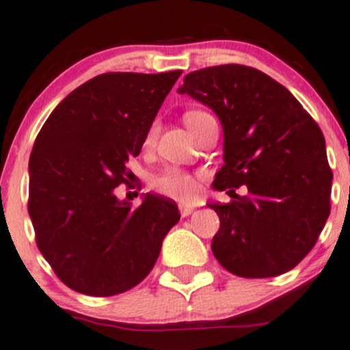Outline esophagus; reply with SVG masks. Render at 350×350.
Masks as SVG:
<instances>
[{"label":"esophagus","mask_w":350,"mask_h":350,"mask_svg":"<svg viewBox=\"0 0 350 350\" xmlns=\"http://www.w3.org/2000/svg\"><path fill=\"white\" fill-rule=\"evenodd\" d=\"M179 210H180V217H189L193 212L192 207H186V205H179Z\"/></svg>","instance_id":"obj_1"}]
</instances>
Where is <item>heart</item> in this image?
<instances>
[{
	"label": "heart",
	"mask_w": 350,
	"mask_h": 350,
	"mask_svg": "<svg viewBox=\"0 0 350 350\" xmlns=\"http://www.w3.org/2000/svg\"><path fill=\"white\" fill-rule=\"evenodd\" d=\"M205 112L202 111H192L186 113V124L189 125L193 119H197V117L204 116ZM154 132H157V129H151L148 132V137H146V143H151L154 138ZM154 189H157L158 192L161 193H166V196L170 197H174V199L178 200H193L199 197V184L196 183V179L192 178L191 174H187V172L180 171V170H167L166 172H163L161 176H158L157 179H154Z\"/></svg>",
	"instance_id": "heart-1"
}]
</instances>
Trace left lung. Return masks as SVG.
I'll use <instances>...</instances> for the list:
<instances>
[{
    "mask_svg": "<svg viewBox=\"0 0 350 350\" xmlns=\"http://www.w3.org/2000/svg\"><path fill=\"white\" fill-rule=\"evenodd\" d=\"M178 92L221 122L225 164L213 189L233 200L207 204L220 218L213 256L246 279L288 272L313 250L331 212L332 172L321 129L287 88L251 66L192 71ZM241 185L246 196L234 192Z\"/></svg>",
    "mask_w": 350,
    "mask_h": 350,
    "instance_id": "1",
    "label": "left lung"
}]
</instances>
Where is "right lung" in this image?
<instances>
[{
	"instance_id": "obj_1",
	"label": "right lung",
	"mask_w": 350,
	"mask_h": 350,
	"mask_svg": "<svg viewBox=\"0 0 350 350\" xmlns=\"http://www.w3.org/2000/svg\"><path fill=\"white\" fill-rule=\"evenodd\" d=\"M183 71L104 73L71 91L37 135L29 159V217L63 284L91 297L133 288L157 262L178 205L146 193L119 200L164 98Z\"/></svg>"
}]
</instances>
